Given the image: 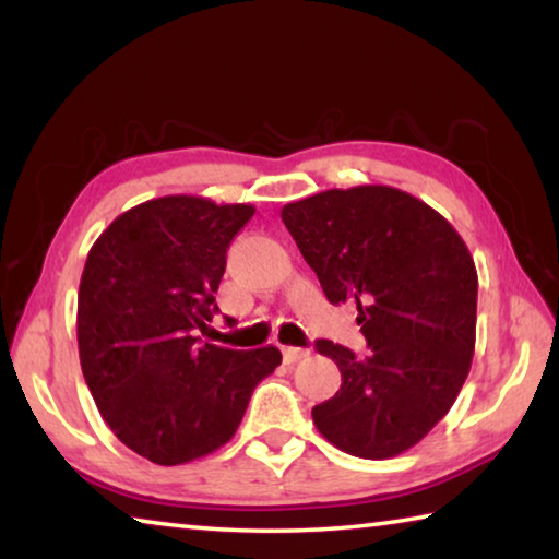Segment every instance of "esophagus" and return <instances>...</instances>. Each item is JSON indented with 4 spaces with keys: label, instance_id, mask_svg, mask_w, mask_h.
Here are the masks:
<instances>
[{
    "label": "esophagus",
    "instance_id": "obj_1",
    "mask_svg": "<svg viewBox=\"0 0 559 559\" xmlns=\"http://www.w3.org/2000/svg\"><path fill=\"white\" fill-rule=\"evenodd\" d=\"M306 355H308V349H302V347H283V362L286 365L298 362V359H302Z\"/></svg>",
    "mask_w": 559,
    "mask_h": 559
}]
</instances>
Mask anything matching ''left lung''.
Instances as JSON below:
<instances>
[{
	"label": "left lung",
	"instance_id": "8db88e82",
	"mask_svg": "<svg viewBox=\"0 0 559 559\" xmlns=\"http://www.w3.org/2000/svg\"><path fill=\"white\" fill-rule=\"evenodd\" d=\"M281 219L325 298L353 300L367 357L318 340L343 384L313 406L340 451L392 459L447 416L471 370L478 276L456 229L402 189H328L290 202Z\"/></svg>",
	"mask_w": 559,
	"mask_h": 559
}]
</instances>
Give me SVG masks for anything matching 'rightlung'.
<instances>
[{"label": "right lung", "mask_w": 559, "mask_h": 559, "mask_svg": "<svg viewBox=\"0 0 559 559\" xmlns=\"http://www.w3.org/2000/svg\"><path fill=\"white\" fill-rule=\"evenodd\" d=\"M251 204L173 194L122 212L88 251L79 288V355L110 431L157 466L229 441L278 347L200 343L219 313L226 249Z\"/></svg>", "instance_id": "add662e5"}]
</instances>
